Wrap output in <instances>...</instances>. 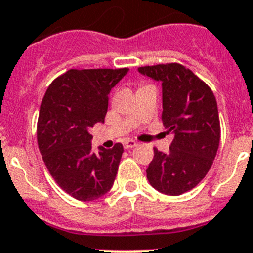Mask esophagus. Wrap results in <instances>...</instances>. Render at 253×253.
Masks as SVG:
<instances>
[{
    "label": "esophagus",
    "instance_id": "1",
    "mask_svg": "<svg viewBox=\"0 0 253 253\" xmlns=\"http://www.w3.org/2000/svg\"><path fill=\"white\" fill-rule=\"evenodd\" d=\"M136 145H137V142H136L135 140H126V141H124L125 149H132V148H135Z\"/></svg>",
    "mask_w": 253,
    "mask_h": 253
}]
</instances>
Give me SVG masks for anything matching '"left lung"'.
<instances>
[{
    "instance_id": "8db88e82",
    "label": "left lung",
    "mask_w": 253,
    "mask_h": 253,
    "mask_svg": "<svg viewBox=\"0 0 253 253\" xmlns=\"http://www.w3.org/2000/svg\"><path fill=\"white\" fill-rule=\"evenodd\" d=\"M162 83L166 128L174 137L168 153L154 149L146 177L159 192L178 196L196 187L209 172L220 141L218 104L211 89L179 63L139 67Z\"/></svg>"
}]
</instances>
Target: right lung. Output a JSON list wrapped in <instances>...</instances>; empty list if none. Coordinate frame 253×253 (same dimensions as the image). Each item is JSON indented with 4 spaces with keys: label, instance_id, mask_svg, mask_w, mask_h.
<instances>
[{
    "label": "right lung",
    "instance_id": "right-lung-1",
    "mask_svg": "<svg viewBox=\"0 0 253 253\" xmlns=\"http://www.w3.org/2000/svg\"><path fill=\"white\" fill-rule=\"evenodd\" d=\"M128 69L70 70L49 85L39 109L37 137L45 166L74 199L94 201L113 186L122 144L91 150L90 128L104 122L111 90Z\"/></svg>",
    "mask_w": 253,
    "mask_h": 253
}]
</instances>
